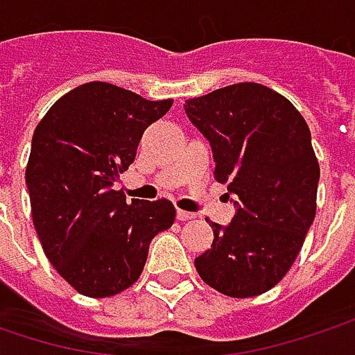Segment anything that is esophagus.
Here are the masks:
<instances>
[{
	"mask_svg": "<svg viewBox=\"0 0 355 355\" xmlns=\"http://www.w3.org/2000/svg\"><path fill=\"white\" fill-rule=\"evenodd\" d=\"M177 219L178 220H193L197 219L195 213H189V211H177Z\"/></svg>",
	"mask_w": 355,
	"mask_h": 355,
	"instance_id": "1",
	"label": "esophagus"
}]
</instances>
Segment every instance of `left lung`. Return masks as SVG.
<instances>
[{
    "mask_svg": "<svg viewBox=\"0 0 355 355\" xmlns=\"http://www.w3.org/2000/svg\"><path fill=\"white\" fill-rule=\"evenodd\" d=\"M213 148L215 178L235 195V217L209 223L200 279L229 297H255L285 277L315 217L320 164L307 122L275 90L241 82L184 102Z\"/></svg>",
    "mask_w": 355,
    "mask_h": 355,
    "instance_id": "8db88e82",
    "label": "left lung"
}]
</instances>
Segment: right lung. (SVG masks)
I'll use <instances>...</instances> for the list:
<instances>
[{
  "instance_id": "right-lung-1",
  "label": "right lung",
  "mask_w": 355,
  "mask_h": 355,
  "mask_svg": "<svg viewBox=\"0 0 355 355\" xmlns=\"http://www.w3.org/2000/svg\"><path fill=\"white\" fill-rule=\"evenodd\" d=\"M171 106L90 82L62 96L35 126L26 168L33 227L53 269L82 295L128 289L150 241L175 223L171 200L126 202L114 189L144 130Z\"/></svg>"
}]
</instances>
